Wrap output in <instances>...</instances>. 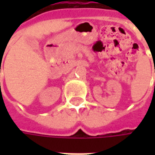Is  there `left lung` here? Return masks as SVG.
<instances>
[{"label": "left lung", "instance_id": "left-lung-1", "mask_svg": "<svg viewBox=\"0 0 155 155\" xmlns=\"http://www.w3.org/2000/svg\"><path fill=\"white\" fill-rule=\"evenodd\" d=\"M154 86H155V84H154Z\"/></svg>", "mask_w": 155, "mask_h": 155}]
</instances>
